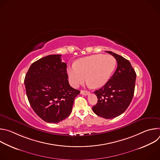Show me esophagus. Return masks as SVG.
<instances>
[{
    "mask_svg": "<svg viewBox=\"0 0 160 160\" xmlns=\"http://www.w3.org/2000/svg\"><path fill=\"white\" fill-rule=\"evenodd\" d=\"M89 93H90V92H88V91H87V90H81V91H80V94H82V95L87 96V95H88Z\"/></svg>",
    "mask_w": 160,
    "mask_h": 160,
    "instance_id": "34e87169",
    "label": "esophagus"
}]
</instances>
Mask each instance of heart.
Listing matches in <instances>:
<instances>
[{"instance_id":"1","label":"heart","mask_w":160,"mask_h":160,"mask_svg":"<svg viewBox=\"0 0 160 160\" xmlns=\"http://www.w3.org/2000/svg\"><path fill=\"white\" fill-rule=\"evenodd\" d=\"M116 64L117 61L111 55L96 54L79 59L68 68L67 72L72 86L78 87L86 78L91 87L99 88L109 80Z\"/></svg>"}]
</instances>
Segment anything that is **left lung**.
Masks as SVG:
<instances>
[{"mask_svg":"<svg viewBox=\"0 0 160 160\" xmlns=\"http://www.w3.org/2000/svg\"><path fill=\"white\" fill-rule=\"evenodd\" d=\"M117 68L107 83L94 94L98 99L93 111L99 117L111 119L118 117L128 108L134 94L136 73L129 61L111 51Z\"/></svg>","mask_w":160,"mask_h":160,"instance_id":"1","label":"left lung"}]
</instances>
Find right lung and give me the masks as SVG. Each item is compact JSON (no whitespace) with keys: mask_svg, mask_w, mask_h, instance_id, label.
<instances>
[{"mask_svg":"<svg viewBox=\"0 0 160 160\" xmlns=\"http://www.w3.org/2000/svg\"><path fill=\"white\" fill-rule=\"evenodd\" d=\"M61 55H49L34 62L25 78L28 101L37 115L58 123L69 117L80 91L72 87Z\"/></svg>","mask_w":160,"mask_h":160,"instance_id":"right-lung-1","label":"right lung"}]
</instances>
